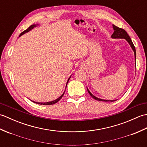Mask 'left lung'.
<instances>
[{
	"label": "left lung",
	"instance_id": "8db88e82",
	"mask_svg": "<svg viewBox=\"0 0 147 147\" xmlns=\"http://www.w3.org/2000/svg\"><path fill=\"white\" fill-rule=\"evenodd\" d=\"M112 28H113V29L114 30V32L113 33V34L111 35V38H114V39H125L127 42L129 43V45H130L131 48L132 49V50L134 52V54H135V67H136V49L135 46H134L133 43L131 41V38L129 37V36L128 35V34L127 33V32H126L125 30L120 28H119L116 26L115 25H112ZM86 88H87V91L89 93V94L91 95L92 97L96 100H98V101H102V102H114L117 100L116 99L115 100H104V99H101V98H99L98 97H96L95 95H93L92 93L90 92V90H88V87L86 86Z\"/></svg>",
	"mask_w": 147,
	"mask_h": 147
}]
</instances>
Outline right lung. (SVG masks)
Masks as SVG:
<instances>
[{
    "mask_svg": "<svg viewBox=\"0 0 147 147\" xmlns=\"http://www.w3.org/2000/svg\"><path fill=\"white\" fill-rule=\"evenodd\" d=\"M36 26V24H33V25H31L28 28L27 30H24L23 32H22L20 35V36H19V37H20L21 35H24V33H28V32H29L30 31H31L32 30H33L34 28H35ZM71 75L70 76V77L69 78H68V80H67V83H66V85H65V88H66V86H67V83H68V82H69V80H70V78H71ZM64 92H65V91L64 92V93H62V94L59 96V98H57V99H55V100H52V101H51V102H35V101H33V100H30L31 101H32L33 102H34V103H36V104H40V105H52V104H55V103H57L58 101H59L61 99V98L62 97V96L64 95Z\"/></svg>",
    "mask_w": 147,
    "mask_h": 147,
    "instance_id": "obj_1",
    "label": "right lung"
}]
</instances>
